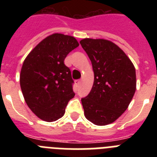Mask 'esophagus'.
<instances>
[{"instance_id": "obj_1", "label": "esophagus", "mask_w": 157, "mask_h": 157, "mask_svg": "<svg viewBox=\"0 0 157 157\" xmlns=\"http://www.w3.org/2000/svg\"><path fill=\"white\" fill-rule=\"evenodd\" d=\"M81 83H82L81 80H78V81H76V85L77 86H80L81 85Z\"/></svg>"}]
</instances>
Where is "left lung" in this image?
I'll return each instance as SVG.
<instances>
[{
    "label": "left lung",
    "mask_w": 157,
    "mask_h": 157,
    "mask_svg": "<svg viewBox=\"0 0 157 157\" xmlns=\"http://www.w3.org/2000/svg\"><path fill=\"white\" fill-rule=\"evenodd\" d=\"M80 44L94 73L90 92L81 100L84 115L95 125H108L127 110L134 97L135 68L125 52L112 41L85 38Z\"/></svg>",
    "instance_id": "obj_1"
}]
</instances>
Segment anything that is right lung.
Wrapping results in <instances>:
<instances>
[{
    "mask_svg": "<svg viewBox=\"0 0 157 157\" xmlns=\"http://www.w3.org/2000/svg\"><path fill=\"white\" fill-rule=\"evenodd\" d=\"M78 45L72 36L53 34L36 45L25 59L20 87L27 105L41 120L52 122L61 118L74 98V81L63 62Z\"/></svg>",
    "mask_w": 157,
    "mask_h": 157,
    "instance_id": "1",
    "label": "right lung"
}]
</instances>
